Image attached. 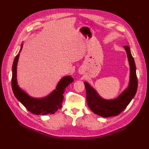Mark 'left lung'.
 I'll use <instances>...</instances> for the list:
<instances>
[{"mask_svg": "<svg viewBox=\"0 0 149 149\" xmlns=\"http://www.w3.org/2000/svg\"><path fill=\"white\" fill-rule=\"evenodd\" d=\"M130 66V79L127 88L115 99H102L95 90L86 82H84L86 91V100L88 107L92 111L100 116L107 117L117 116L122 113L130 103L136 95L138 88V80L136 73V65L130 47L124 46Z\"/></svg>", "mask_w": 149, "mask_h": 149, "instance_id": "obj_1", "label": "left lung"}]
</instances>
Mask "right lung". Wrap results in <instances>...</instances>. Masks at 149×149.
<instances>
[{
  "instance_id": "right-lung-1",
  "label": "right lung",
  "mask_w": 149,
  "mask_h": 149,
  "mask_svg": "<svg viewBox=\"0 0 149 149\" xmlns=\"http://www.w3.org/2000/svg\"><path fill=\"white\" fill-rule=\"evenodd\" d=\"M22 47L23 43L22 44L19 53L20 52ZM19 53L15 57L12 66L11 86L15 96L31 113L37 115L54 114L59 109L61 108L64 98L63 93L65 92V88L74 81V79L69 75L63 77L57 85L56 90L45 97L41 99L31 97L28 95L24 90H22L17 83V66L20 56Z\"/></svg>"
}]
</instances>
